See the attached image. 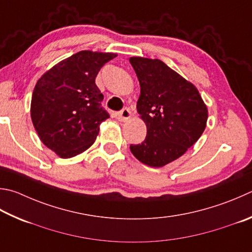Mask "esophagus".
I'll list each match as a JSON object with an SVG mask.
<instances>
[{
    "instance_id": "1",
    "label": "esophagus",
    "mask_w": 252,
    "mask_h": 252,
    "mask_svg": "<svg viewBox=\"0 0 252 252\" xmlns=\"http://www.w3.org/2000/svg\"><path fill=\"white\" fill-rule=\"evenodd\" d=\"M130 118H131V111L127 108L122 109V110L119 112V114H118L119 121H121V122H126V121L129 120Z\"/></svg>"
}]
</instances>
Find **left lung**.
<instances>
[{
	"label": "left lung",
	"mask_w": 252,
	"mask_h": 252,
	"mask_svg": "<svg viewBox=\"0 0 252 252\" xmlns=\"http://www.w3.org/2000/svg\"><path fill=\"white\" fill-rule=\"evenodd\" d=\"M130 63L141 87L136 109L146 125L145 140L130 150L145 165L162 167L200 138L207 107L197 88L159 59L131 57Z\"/></svg>",
	"instance_id": "8db88e82"
}]
</instances>
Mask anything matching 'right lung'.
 <instances>
[{"label": "right lung", "mask_w": 252, "mask_h": 252, "mask_svg": "<svg viewBox=\"0 0 252 252\" xmlns=\"http://www.w3.org/2000/svg\"><path fill=\"white\" fill-rule=\"evenodd\" d=\"M113 53L81 50L40 77L31 102L32 122L40 141L62 158L89 149L109 113L95 77Z\"/></svg>", "instance_id": "1"}]
</instances>
